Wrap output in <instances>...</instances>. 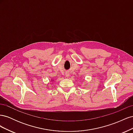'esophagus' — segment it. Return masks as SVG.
Instances as JSON below:
<instances>
[{
	"label": "esophagus",
	"instance_id": "34e87169",
	"mask_svg": "<svg viewBox=\"0 0 133 133\" xmlns=\"http://www.w3.org/2000/svg\"><path fill=\"white\" fill-rule=\"evenodd\" d=\"M65 76L67 78L70 77V73H69V72H66V73H65Z\"/></svg>",
	"mask_w": 133,
	"mask_h": 133
}]
</instances>
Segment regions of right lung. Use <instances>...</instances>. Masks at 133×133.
<instances>
[{
  "instance_id": "obj_1",
  "label": "right lung",
  "mask_w": 133,
  "mask_h": 133,
  "mask_svg": "<svg viewBox=\"0 0 133 133\" xmlns=\"http://www.w3.org/2000/svg\"><path fill=\"white\" fill-rule=\"evenodd\" d=\"M51 81H53V80H51Z\"/></svg>"
}]
</instances>
